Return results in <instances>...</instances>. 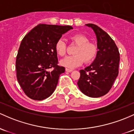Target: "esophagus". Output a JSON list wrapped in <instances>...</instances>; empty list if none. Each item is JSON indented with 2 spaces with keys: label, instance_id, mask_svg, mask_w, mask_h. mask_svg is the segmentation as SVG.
<instances>
[{
  "label": "esophagus",
  "instance_id": "obj_1",
  "mask_svg": "<svg viewBox=\"0 0 134 134\" xmlns=\"http://www.w3.org/2000/svg\"><path fill=\"white\" fill-rule=\"evenodd\" d=\"M65 71H66V72H70L72 71V69H69L66 68V69H65Z\"/></svg>",
  "mask_w": 134,
  "mask_h": 134
}]
</instances>
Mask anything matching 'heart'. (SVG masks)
Here are the masks:
<instances>
[{
  "mask_svg": "<svg viewBox=\"0 0 134 134\" xmlns=\"http://www.w3.org/2000/svg\"><path fill=\"white\" fill-rule=\"evenodd\" d=\"M70 41L77 45L75 49V55L69 56L60 61V64L69 69H74L83 64H90L95 59L97 54L98 48L95 43L89 42L87 36L81 34H76L70 37ZM57 54L60 57H64L67 51V44L62 39H59L55 44Z\"/></svg>",
  "mask_w": 134,
  "mask_h": 134,
  "instance_id": "obj_1",
  "label": "heart"
}]
</instances>
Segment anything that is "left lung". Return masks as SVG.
Wrapping results in <instances>:
<instances>
[{"label":"left lung","mask_w":134,"mask_h":134,"mask_svg":"<svg viewBox=\"0 0 134 134\" xmlns=\"http://www.w3.org/2000/svg\"><path fill=\"white\" fill-rule=\"evenodd\" d=\"M86 26L93 30L98 51L93 62L80 70L77 85L82 93L90 97H100L108 93L118 75L120 53L114 41L96 25Z\"/></svg>","instance_id":"1"}]
</instances>
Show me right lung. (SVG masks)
Listing matches in <instances>:
<instances>
[{
  "mask_svg": "<svg viewBox=\"0 0 134 134\" xmlns=\"http://www.w3.org/2000/svg\"><path fill=\"white\" fill-rule=\"evenodd\" d=\"M71 26L39 24L21 41L16 60L18 81L29 98L42 100L54 92L60 75L65 72L58 65L55 44ZM53 68L51 72L48 69Z\"/></svg>",
  "mask_w": 134,
  "mask_h": 134,
  "instance_id": "add662e5",
  "label": "right lung"
}]
</instances>
